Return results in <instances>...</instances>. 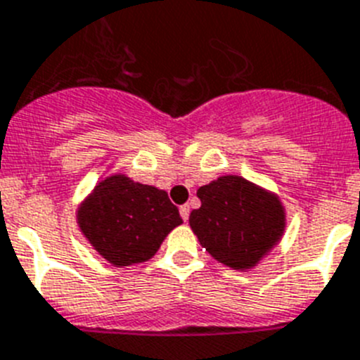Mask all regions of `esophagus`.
Returning a JSON list of instances; mask_svg holds the SVG:
<instances>
[{"label": "esophagus", "mask_w": 360, "mask_h": 360, "mask_svg": "<svg viewBox=\"0 0 360 360\" xmlns=\"http://www.w3.org/2000/svg\"><path fill=\"white\" fill-rule=\"evenodd\" d=\"M179 214H181V217H183V221H188V217H190V205H183V206H181Z\"/></svg>", "instance_id": "1"}]
</instances>
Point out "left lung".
Returning a JSON list of instances; mask_svg holds the SVG:
<instances>
[{
    "label": "left lung",
    "mask_w": 360,
    "mask_h": 360,
    "mask_svg": "<svg viewBox=\"0 0 360 360\" xmlns=\"http://www.w3.org/2000/svg\"><path fill=\"white\" fill-rule=\"evenodd\" d=\"M201 206L190 226L206 252L233 270L254 268L279 243L284 208L279 198L239 176H223L198 190Z\"/></svg>",
    "instance_id": "left-lung-1"
}]
</instances>
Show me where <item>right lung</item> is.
<instances>
[{
	"label": "right lung",
	"instance_id": "obj_1",
	"mask_svg": "<svg viewBox=\"0 0 360 360\" xmlns=\"http://www.w3.org/2000/svg\"><path fill=\"white\" fill-rule=\"evenodd\" d=\"M77 223L94 250L121 268L148 261L183 219L165 190L115 174L83 201Z\"/></svg>",
	"mask_w": 360,
	"mask_h": 360
}]
</instances>
